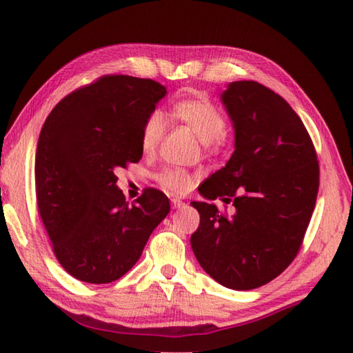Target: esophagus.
Instances as JSON below:
<instances>
[{
    "label": "esophagus",
    "instance_id": "34e87169",
    "mask_svg": "<svg viewBox=\"0 0 353 353\" xmlns=\"http://www.w3.org/2000/svg\"><path fill=\"white\" fill-rule=\"evenodd\" d=\"M171 207L172 210H181L185 207V202L181 201V199H171Z\"/></svg>",
    "mask_w": 353,
    "mask_h": 353
}]
</instances>
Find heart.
Masks as SVG:
<instances>
[{"label": "heart", "mask_w": 353, "mask_h": 353, "mask_svg": "<svg viewBox=\"0 0 353 353\" xmlns=\"http://www.w3.org/2000/svg\"><path fill=\"white\" fill-rule=\"evenodd\" d=\"M172 115L187 125L203 145L221 143L227 131V120L222 111L207 97L183 99L172 105ZM166 131L165 115L152 111L146 117L140 134V145L145 152H152L162 142ZM159 183L174 194H183L193 187L194 179L187 171L166 168L157 176Z\"/></svg>", "instance_id": "heart-1"}]
</instances>
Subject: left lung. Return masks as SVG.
<instances>
[{
	"instance_id": "obj_1",
	"label": "left lung",
	"mask_w": 353,
	"mask_h": 353,
	"mask_svg": "<svg viewBox=\"0 0 353 353\" xmlns=\"http://www.w3.org/2000/svg\"><path fill=\"white\" fill-rule=\"evenodd\" d=\"M221 100L233 121L234 151L199 187L210 202L191 234L199 264L233 290H252L279 276L298 254L315 208L319 166L312 139L287 101L256 81H233ZM232 200L222 216L210 202Z\"/></svg>"
}]
</instances>
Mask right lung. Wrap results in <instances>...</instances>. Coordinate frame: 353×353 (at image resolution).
<instances>
[{"mask_svg": "<svg viewBox=\"0 0 353 353\" xmlns=\"http://www.w3.org/2000/svg\"><path fill=\"white\" fill-rule=\"evenodd\" d=\"M165 95L154 80L103 75L66 95L41 128L38 213L61 267L83 283L123 276L170 213L168 197L154 188L128 203L115 176L142 159V126Z\"/></svg>", "mask_w": 353, "mask_h": 353, "instance_id": "right-lung-1", "label": "right lung"}]
</instances>
